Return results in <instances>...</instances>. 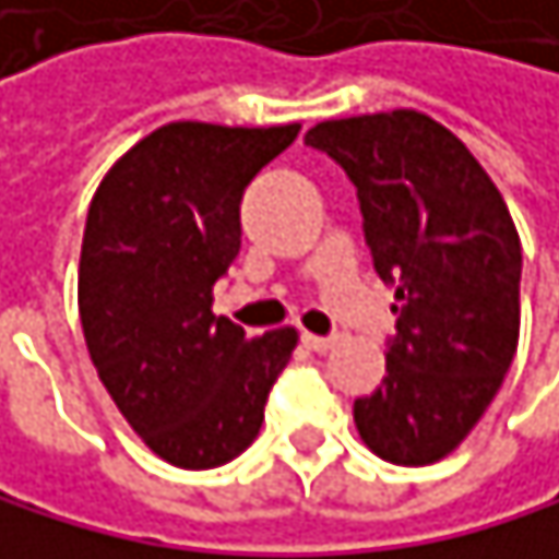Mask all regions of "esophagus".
Returning <instances> with one entry per match:
<instances>
[{"label":"esophagus","instance_id":"esophagus-1","mask_svg":"<svg viewBox=\"0 0 559 559\" xmlns=\"http://www.w3.org/2000/svg\"><path fill=\"white\" fill-rule=\"evenodd\" d=\"M333 343H336V336H317V333H302V346H306V349H313V353H326V349H333Z\"/></svg>","mask_w":559,"mask_h":559}]
</instances>
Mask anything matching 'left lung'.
Here are the masks:
<instances>
[{
  "mask_svg": "<svg viewBox=\"0 0 559 559\" xmlns=\"http://www.w3.org/2000/svg\"><path fill=\"white\" fill-rule=\"evenodd\" d=\"M306 146L356 186L377 276L396 289L383 383L353 403L377 456L424 466L477 427L516 353L520 236L484 166L424 112L320 122Z\"/></svg>",
  "mask_w": 559,
  "mask_h": 559,
  "instance_id": "obj_1",
  "label": "left lung"
}]
</instances>
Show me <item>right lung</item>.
<instances>
[{"label":"right lung","instance_id":"right-lung-1","mask_svg":"<svg viewBox=\"0 0 559 559\" xmlns=\"http://www.w3.org/2000/svg\"><path fill=\"white\" fill-rule=\"evenodd\" d=\"M299 126L169 122L96 189L79 257V320L129 427L173 466L210 469L257 440L296 330L249 336L213 313L239 257V203Z\"/></svg>","mask_w":559,"mask_h":559}]
</instances>
